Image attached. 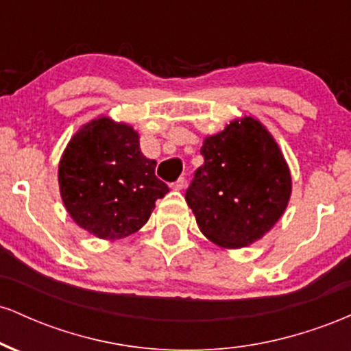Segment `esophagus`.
Here are the masks:
<instances>
[{
    "instance_id": "34e87169",
    "label": "esophagus",
    "mask_w": 351,
    "mask_h": 351,
    "mask_svg": "<svg viewBox=\"0 0 351 351\" xmlns=\"http://www.w3.org/2000/svg\"><path fill=\"white\" fill-rule=\"evenodd\" d=\"M184 186H186V180H184V178H178L175 181V183H171V188L178 189V191H180V189H183Z\"/></svg>"
}]
</instances>
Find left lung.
<instances>
[{"label":"left lung","instance_id":"left-lung-1","mask_svg":"<svg viewBox=\"0 0 351 351\" xmlns=\"http://www.w3.org/2000/svg\"><path fill=\"white\" fill-rule=\"evenodd\" d=\"M204 163L186 189L188 206L204 236L223 247L261 239L291 198V171L267 130L245 117L201 147Z\"/></svg>","mask_w":351,"mask_h":351}]
</instances>
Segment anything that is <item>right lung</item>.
Returning a JSON list of instances; mask_svg holds the SVG:
<instances>
[{
    "label": "right lung",
    "instance_id": "obj_1",
    "mask_svg": "<svg viewBox=\"0 0 351 351\" xmlns=\"http://www.w3.org/2000/svg\"><path fill=\"white\" fill-rule=\"evenodd\" d=\"M155 160L140 152L138 135L125 123L92 120L72 136L59 163V186L72 219L100 239L138 231L155 201L170 188L155 175Z\"/></svg>",
    "mask_w": 351,
    "mask_h": 351
}]
</instances>
